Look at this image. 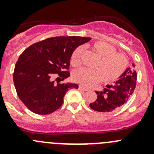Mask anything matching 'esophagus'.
<instances>
[{
    "label": "esophagus",
    "instance_id": "34e87169",
    "mask_svg": "<svg viewBox=\"0 0 154 154\" xmlns=\"http://www.w3.org/2000/svg\"><path fill=\"white\" fill-rule=\"evenodd\" d=\"M79 89H80V91H88V89H87L86 88H85V87H83V86H79Z\"/></svg>",
    "mask_w": 154,
    "mask_h": 154
}]
</instances>
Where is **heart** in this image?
<instances>
[{"mask_svg":"<svg viewBox=\"0 0 154 154\" xmlns=\"http://www.w3.org/2000/svg\"><path fill=\"white\" fill-rule=\"evenodd\" d=\"M91 48L100 57L95 66L96 70L86 68L76 70L73 73L74 81L83 86H91L101 81L103 78L106 82H112L119 78L125 72L128 63L126 56L116 53V48L104 42H96ZM83 52L84 48L82 46L74 50L71 57V64L73 66L81 65Z\"/></svg>","mask_w":154,"mask_h":154,"instance_id":"heart-1","label":"heart"}]
</instances>
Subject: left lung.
Listing matches in <instances>:
<instances>
[{
    "instance_id": "obj_1",
    "label": "left lung",
    "mask_w": 154,
    "mask_h": 154,
    "mask_svg": "<svg viewBox=\"0 0 154 154\" xmlns=\"http://www.w3.org/2000/svg\"><path fill=\"white\" fill-rule=\"evenodd\" d=\"M135 65L125 69L113 85H106L103 91H97V100L89 104L90 108L101 112H110L127 103L136 86L137 74Z\"/></svg>"
}]
</instances>
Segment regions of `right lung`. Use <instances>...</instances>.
Wrapping results in <instances>:
<instances>
[{"instance_id":"1","label":"right lung","mask_w":154,"mask_h":154,"mask_svg":"<svg viewBox=\"0 0 154 154\" xmlns=\"http://www.w3.org/2000/svg\"><path fill=\"white\" fill-rule=\"evenodd\" d=\"M91 38L57 36L35 43L20 55L13 74L15 90L20 100L32 112L48 115L58 109L66 92L78 88L76 83L54 84L52 74L62 80L68 78L70 60L74 50ZM58 77V78H60Z\"/></svg>"}]
</instances>
